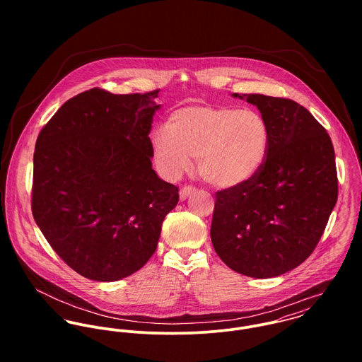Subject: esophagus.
Returning <instances> with one entry per match:
<instances>
[{
    "mask_svg": "<svg viewBox=\"0 0 362 362\" xmlns=\"http://www.w3.org/2000/svg\"><path fill=\"white\" fill-rule=\"evenodd\" d=\"M195 192V188L194 187H189V185H185V187H182L181 189H180V199L181 201H184V199H187L191 194H194Z\"/></svg>",
    "mask_w": 362,
    "mask_h": 362,
    "instance_id": "34e87169",
    "label": "esophagus"
}]
</instances>
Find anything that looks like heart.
Wrapping results in <instances>:
<instances>
[{
    "mask_svg": "<svg viewBox=\"0 0 362 362\" xmlns=\"http://www.w3.org/2000/svg\"><path fill=\"white\" fill-rule=\"evenodd\" d=\"M272 142L267 119L255 110L198 104L175 110L152 146L161 168L177 175L197 157L199 177L214 188H238L255 178Z\"/></svg>",
    "mask_w": 362,
    "mask_h": 362,
    "instance_id": "1",
    "label": "heart"
}]
</instances>
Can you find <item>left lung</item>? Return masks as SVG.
I'll return each mask as SVG.
<instances>
[{"label": "left lung", "instance_id": "left-lung-1", "mask_svg": "<svg viewBox=\"0 0 362 362\" xmlns=\"http://www.w3.org/2000/svg\"><path fill=\"white\" fill-rule=\"evenodd\" d=\"M267 119V160L250 182L216 192L210 238L234 272L255 279L300 266L316 248L337 202L334 149L326 129L301 104L238 95Z\"/></svg>", "mask_w": 362, "mask_h": 362}]
</instances>
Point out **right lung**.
I'll return each instance as SVG.
<instances>
[{
  "mask_svg": "<svg viewBox=\"0 0 362 362\" xmlns=\"http://www.w3.org/2000/svg\"><path fill=\"white\" fill-rule=\"evenodd\" d=\"M157 96L86 90L37 136L33 217L55 254L86 279L117 281L139 270L178 204V187L152 168Z\"/></svg>",
  "mask_w": 362,
  "mask_h": 362,
  "instance_id": "1",
  "label": "right lung"
}]
</instances>
